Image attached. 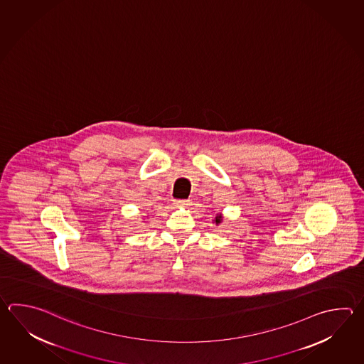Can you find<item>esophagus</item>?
Here are the masks:
<instances>
[{"instance_id": "34e87169", "label": "esophagus", "mask_w": 364, "mask_h": 364, "mask_svg": "<svg viewBox=\"0 0 364 364\" xmlns=\"http://www.w3.org/2000/svg\"><path fill=\"white\" fill-rule=\"evenodd\" d=\"M176 206L178 208H186V206H189L191 205V200H176V203H175Z\"/></svg>"}]
</instances>
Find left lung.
Here are the masks:
<instances>
[{
	"label": "left lung",
	"mask_w": 364,
	"mask_h": 364,
	"mask_svg": "<svg viewBox=\"0 0 364 364\" xmlns=\"http://www.w3.org/2000/svg\"><path fill=\"white\" fill-rule=\"evenodd\" d=\"M215 222L216 223L222 222V218H220V216H216Z\"/></svg>",
	"instance_id": "obj_1"
}]
</instances>
